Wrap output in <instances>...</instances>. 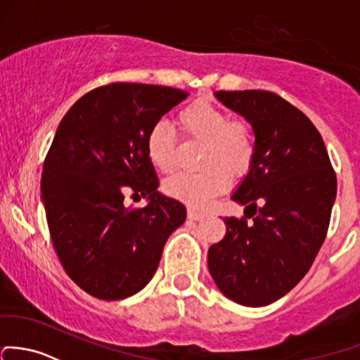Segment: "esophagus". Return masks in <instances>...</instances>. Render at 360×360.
Instances as JSON below:
<instances>
[{"mask_svg":"<svg viewBox=\"0 0 360 360\" xmlns=\"http://www.w3.org/2000/svg\"><path fill=\"white\" fill-rule=\"evenodd\" d=\"M203 217H205V212H200L195 209L188 210V219H191V221H200V219H203Z\"/></svg>","mask_w":360,"mask_h":360,"instance_id":"1","label":"esophagus"}]
</instances>
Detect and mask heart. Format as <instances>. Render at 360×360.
<instances>
[{
	"label": "heart",
	"instance_id": "b5f03b06",
	"mask_svg": "<svg viewBox=\"0 0 360 360\" xmlns=\"http://www.w3.org/2000/svg\"><path fill=\"white\" fill-rule=\"evenodd\" d=\"M177 120L188 139L203 143L198 157V165L203 169L170 177L165 193L200 209L228 188L226 172L240 177L250 169L255 155V136L247 120L233 119L224 108L203 100L186 105L177 113ZM146 153L160 172L170 174L177 167V138L169 122L160 120L150 127Z\"/></svg>",
	"mask_w": 360,
	"mask_h": 360
}]
</instances>
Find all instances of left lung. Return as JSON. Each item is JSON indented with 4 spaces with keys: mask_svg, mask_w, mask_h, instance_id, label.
Listing matches in <instances>:
<instances>
[{
    "mask_svg": "<svg viewBox=\"0 0 360 360\" xmlns=\"http://www.w3.org/2000/svg\"><path fill=\"white\" fill-rule=\"evenodd\" d=\"M215 96L252 124L255 155L231 196L247 205L245 217L224 219L226 236L209 248V271L231 300L262 307L298 285L323 247L336 174L319 131L285 98L260 89Z\"/></svg>",
    "mask_w": 360,
    "mask_h": 360,
    "instance_id": "8db88e82",
    "label": "left lung"
}]
</instances>
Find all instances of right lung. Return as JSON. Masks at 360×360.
Here are the masks:
<instances>
[{"label":"right lung","mask_w":360,"mask_h":360,"mask_svg":"<svg viewBox=\"0 0 360 360\" xmlns=\"http://www.w3.org/2000/svg\"><path fill=\"white\" fill-rule=\"evenodd\" d=\"M188 98L167 86L110 82L79 98L60 122L41 177L56 255L72 281L101 300L145 288L186 207L157 191L150 127ZM148 195L145 210L123 196Z\"/></svg>","instance_id":"add662e5"}]
</instances>
